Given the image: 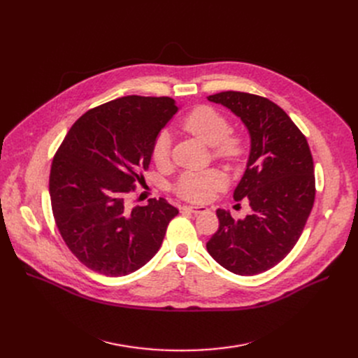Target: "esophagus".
I'll return each mask as SVG.
<instances>
[{"label": "esophagus", "instance_id": "esophagus-1", "mask_svg": "<svg viewBox=\"0 0 358 358\" xmlns=\"http://www.w3.org/2000/svg\"><path fill=\"white\" fill-rule=\"evenodd\" d=\"M182 210L194 213V215H200V213L208 212V208H203V206H184Z\"/></svg>", "mask_w": 358, "mask_h": 358}]
</instances>
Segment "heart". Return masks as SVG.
I'll return each instance as SVG.
<instances>
[{
    "label": "heart",
    "instance_id": "b5f03b06",
    "mask_svg": "<svg viewBox=\"0 0 358 358\" xmlns=\"http://www.w3.org/2000/svg\"><path fill=\"white\" fill-rule=\"evenodd\" d=\"M182 127L206 145L213 146V154L219 159L236 162L245 154L243 139L239 135L229 134L231 124L228 117L213 107H196L184 117ZM169 145L171 141H169L168 131H161L152 149V158L157 165H165L169 161ZM224 184L227 180L217 169L185 173L178 178L176 192L185 200L206 201L216 190L223 189Z\"/></svg>",
    "mask_w": 358,
    "mask_h": 358
}]
</instances>
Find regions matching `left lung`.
<instances>
[{
	"label": "left lung",
	"mask_w": 358,
	"mask_h": 358,
	"mask_svg": "<svg viewBox=\"0 0 358 358\" xmlns=\"http://www.w3.org/2000/svg\"><path fill=\"white\" fill-rule=\"evenodd\" d=\"M208 100L229 108L248 129L250 157L234 199H248L251 213L234 220L217 209L219 229L206 248L223 268L255 275L277 266L303 232L315 201L312 154L305 135L268 99L223 91Z\"/></svg>",
	"instance_id": "obj_1"
}]
</instances>
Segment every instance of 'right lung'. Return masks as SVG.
Here are the masks:
<instances>
[{"instance_id":"add662e5","label":"right lung","mask_w":358,"mask_h":358,"mask_svg":"<svg viewBox=\"0 0 358 358\" xmlns=\"http://www.w3.org/2000/svg\"><path fill=\"white\" fill-rule=\"evenodd\" d=\"M178 111L169 97L127 96L88 110L72 124L52 161V212L66 247L108 277L143 267L178 209L165 199L127 208L143 181L161 129Z\"/></svg>"}]
</instances>
